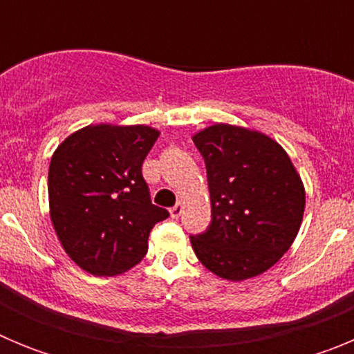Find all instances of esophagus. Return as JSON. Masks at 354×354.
I'll list each match as a JSON object with an SVG mask.
<instances>
[{
	"mask_svg": "<svg viewBox=\"0 0 354 354\" xmlns=\"http://www.w3.org/2000/svg\"><path fill=\"white\" fill-rule=\"evenodd\" d=\"M183 204H177V205H174V207L170 209V216L171 218H175V220H177V218H179L180 214H183Z\"/></svg>",
	"mask_w": 354,
	"mask_h": 354,
	"instance_id": "34e87169",
	"label": "esophagus"
}]
</instances>
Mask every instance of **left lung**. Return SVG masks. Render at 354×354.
Wrapping results in <instances>:
<instances>
[{"label":"left lung","mask_w":354,"mask_h":354,"mask_svg":"<svg viewBox=\"0 0 354 354\" xmlns=\"http://www.w3.org/2000/svg\"><path fill=\"white\" fill-rule=\"evenodd\" d=\"M205 161L211 223L192 236L211 273L241 282L264 273L296 239L305 187L286 150L270 136L214 124L193 136Z\"/></svg>","instance_id":"obj_1"}]
</instances>
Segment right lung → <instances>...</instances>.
<instances>
[{
  "mask_svg": "<svg viewBox=\"0 0 354 354\" xmlns=\"http://www.w3.org/2000/svg\"><path fill=\"white\" fill-rule=\"evenodd\" d=\"M159 131L86 126L58 145L49 165V211L56 236L81 270L124 273L145 257L149 234L168 211L152 204L142 165Z\"/></svg>",
  "mask_w": 354,
  "mask_h": 354,
  "instance_id": "right-lung-1",
  "label": "right lung"
}]
</instances>
